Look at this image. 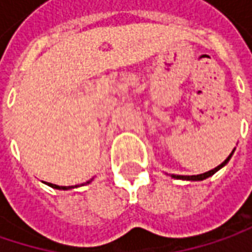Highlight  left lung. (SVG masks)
Returning a JSON list of instances; mask_svg holds the SVG:
<instances>
[{"mask_svg": "<svg viewBox=\"0 0 252 252\" xmlns=\"http://www.w3.org/2000/svg\"><path fill=\"white\" fill-rule=\"evenodd\" d=\"M235 148L233 149V152L227 157V159H225L223 163H220L219 166H216L214 169L209 170V172H204V173H200V175H191V176H183V175H172V178L173 179H182V181H204V179H207V178H210V176H213L214 173L217 172V170H220L223 166H225L227 163H228V160L231 159V157H233V154H234Z\"/></svg>", "mask_w": 252, "mask_h": 252, "instance_id": "obj_1", "label": "left lung"}]
</instances>
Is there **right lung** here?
<instances>
[{"label": "right lung", "mask_w": 252, "mask_h": 252, "mask_svg": "<svg viewBox=\"0 0 252 252\" xmlns=\"http://www.w3.org/2000/svg\"><path fill=\"white\" fill-rule=\"evenodd\" d=\"M93 181V179H90V181H87L86 183H82V185H76V186H58V185H53V183H46L48 186L50 188H53V189H59V190H70V189H74V188H79V186H84V185H89L90 182Z\"/></svg>", "instance_id": "obj_1"}]
</instances>
